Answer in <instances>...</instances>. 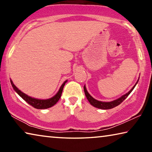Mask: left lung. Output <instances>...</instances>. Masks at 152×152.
Instances as JSON below:
<instances>
[{
  "mask_svg": "<svg viewBox=\"0 0 152 152\" xmlns=\"http://www.w3.org/2000/svg\"><path fill=\"white\" fill-rule=\"evenodd\" d=\"M139 79H140V78H139ZM139 79L137 80V81L135 83V85L133 86V88L131 89L130 91L127 92V93L123 94V96L119 97V99H117L116 100H114V101H110V102L99 101H98V100H96L95 99H94V98L92 97L91 95L88 93V91H87L85 85L84 86V93H85V95H86V96L87 98V99H88V102L93 107H96V108H98V109H104V110L110 109H113V108H114L115 107L118 106V105H119L123 101H124V100L126 99V98H127L129 96V94L132 92L133 90L134 89V88H135V86H136V84H137V82L139 81Z\"/></svg>",
  "mask_w": 152,
  "mask_h": 152,
  "instance_id": "obj_1",
  "label": "left lung"
}]
</instances>
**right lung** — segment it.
I'll list each match as a JSON object with an SVG mask.
<instances>
[{
    "label": "right lung",
    "mask_w": 152,
    "mask_h": 152,
    "mask_svg": "<svg viewBox=\"0 0 152 152\" xmlns=\"http://www.w3.org/2000/svg\"><path fill=\"white\" fill-rule=\"evenodd\" d=\"M10 80H11V85L12 86V88H13L14 91L16 92L24 100V101H26L28 104H29L30 105H31L32 107L37 109H48V108L53 107V105L57 103V102L60 100L61 97V93H62V91H63L64 86L65 85V84L66 83L67 81H68L66 80L62 84H61V86H60V88L59 89V91H58L57 93H56L53 97L48 99H35V98L29 96H28L27 94H25L24 92L20 91V90L15 85L11 79H10Z\"/></svg>",
    "instance_id": "1"
}]
</instances>
